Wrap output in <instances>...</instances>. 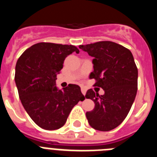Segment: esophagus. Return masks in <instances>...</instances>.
<instances>
[{
	"instance_id": "obj_1",
	"label": "esophagus",
	"mask_w": 157,
	"mask_h": 157,
	"mask_svg": "<svg viewBox=\"0 0 157 157\" xmlns=\"http://www.w3.org/2000/svg\"><path fill=\"white\" fill-rule=\"evenodd\" d=\"M81 91H82V93L83 95L85 96L86 94V90L85 88H83V87H82V88H81Z\"/></svg>"
}]
</instances>
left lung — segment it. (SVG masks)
<instances>
[{"label": "left lung", "mask_w": 157, "mask_h": 157, "mask_svg": "<svg viewBox=\"0 0 157 157\" xmlns=\"http://www.w3.org/2000/svg\"><path fill=\"white\" fill-rule=\"evenodd\" d=\"M79 48L93 56L94 71L90 78L96 79L95 86L105 91L100 96L92 89L86 98L95 107L86 113L89 124L95 130L109 131L127 117L138 90V68L129 49L112 41H99L80 45Z\"/></svg>", "instance_id": "obj_1"}]
</instances>
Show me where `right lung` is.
Masks as SVG:
<instances>
[{"mask_svg":"<svg viewBox=\"0 0 157 157\" xmlns=\"http://www.w3.org/2000/svg\"><path fill=\"white\" fill-rule=\"evenodd\" d=\"M79 50L74 45L40 42L25 51L16 65L15 82L23 108L42 129L63 127L71 109L85 97L78 85L59 90L56 75L65 58Z\"/></svg>","mask_w":157,"mask_h":157,"instance_id":"1","label":"right lung"}]
</instances>
